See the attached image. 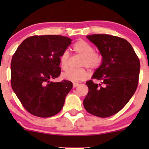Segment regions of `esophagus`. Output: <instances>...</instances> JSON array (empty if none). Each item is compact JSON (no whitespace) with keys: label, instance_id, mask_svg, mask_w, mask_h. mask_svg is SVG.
I'll return each instance as SVG.
<instances>
[{"label":"esophagus","instance_id":"esophagus-1","mask_svg":"<svg viewBox=\"0 0 149 149\" xmlns=\"http://www.w3.org/2000/svg\"><path fill=\"white\" fill-rule=\"evenodd\" d=\"M79 85V83H76V82H74V83H73V88H76V86H78Z\"/></svg>","mask_w":149,"mask_h":149}]
</instances>
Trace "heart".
I'll use <instances>...</instances> for the list:
<instances>
[{"instance_id":"heart-1","label":"heart","mask_w":149,"mask_h":149,"mask_svg":"<svg viewBox=\"0 0 149 149\" xmlns=\"http://www.w3.org/2000/svg\"><path fill=\"white\" fill-rule=\"evenodd\" d=\"M73 50L76 53L83 56L81 66H86L91 69H95L101 65L102 58L97 52H94V47L84 40L76 42L73 46ZM70 55L68 51H64L60 56V64L63 70H66L68 68V63ZM89 73L86 68L70 69L63 73L62 77L65 80L72 82H78L88 79Z\"/></svg>"}]
</instances>
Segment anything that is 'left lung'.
Returning a JSON list of instances; mask_svg holds the SVG:
<instances>
[{
  "label": "left lung",
  "instance_id": "obj_1",
  "mask_svg": "<svg viewBox=\"0 0 149 149\" xmlns=\"http://www.w3.org/2000/svg\"><path fill=\"white\" fill-rule=\"evenodd\" d=\"M87 39L102 56V63L88 81V92L84 106L88 113L107 118L118 113L134 94L139 84L140 61L131 45L125 39L109 34H92Z\"/></svg>",
  "mask_w": 149,
  "mask_h": 149
}]
</instances>
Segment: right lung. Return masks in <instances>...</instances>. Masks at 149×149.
Returning <instances> with one entry per match:
<instances>
[{"mask_svg":"<svg viewBox=\"0 0 149 149\" xmlns=\"http://www.w3.org/2000/svg\"><path fill=\"white\" fill-rule=\"evenodd\" d=\"M61 35H34L25 39L12 57L10 84L22 104L31 115L49 118L62 109L71 81H50L61 74L60 56L71 44Z\"/></svg>","mask_w":149,"mask_h":149,"instance_id":"obj_1","label":"right lung"}]
</instances>
